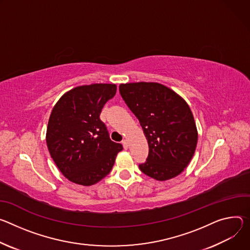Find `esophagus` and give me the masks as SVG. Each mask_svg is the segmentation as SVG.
<instances>
[{
	"mask_svg": "<svg viewBox=\"0 0 250 250\" xmlns=\"http://www.w3.org/2000/svg\"><path fill=\"white\" fill-rule=\"evenodd\" d=\"M128 140L127 139H124V140H122V145H123V147H124V149H127L128 148Z\"/></svg>",
	"mask_w": 250,
	"mask_h": 250,
	"instance_id": "obj_1",
	"label": "esophagus"
}]
</instances>
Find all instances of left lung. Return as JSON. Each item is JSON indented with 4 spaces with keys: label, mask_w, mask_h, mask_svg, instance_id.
Returning <instances> with one entry per match:
<instances>
[{
    "label": "left lung",
    "mask_w": 250,
    "mask_h": 250,
    "mask_svg": "<svg viewBox=\"0 0 250 250\" xmlns=\"http://www.w3.org/2000/svg\"><path fill=\"white\" fill-rule=\"evenodd\" d=\"M119 92L138 118L148 140L149 155L139 165L147 176L166 181L188 165L198 143V131L187 102L156 82L120 84Z\"/></svg>",
    "instance_id": "1"
}]
</instances>
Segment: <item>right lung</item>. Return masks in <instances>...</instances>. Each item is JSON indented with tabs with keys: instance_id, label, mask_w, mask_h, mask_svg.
Wrapping results in <instances>:
<instances>
[{
	"instance_id": "1",
	"label": "right lung",
	"mask_w": 250,
	"mask_h": 250,
	"mask_svg": "<svg viewBox=\"0 0 250 250\" xmlns=\"http://www.w3.org/2000/svg\"><path fill=\"white\" fill-rule=\"evenodd\" d=\"M115 93V84L78 86L62 95L51 111L47 148L60 171L72 183L82 186L98 183L110 173L123 149L110 139L99 117L105 103Z\"/></svg>"
}]
</instances>
